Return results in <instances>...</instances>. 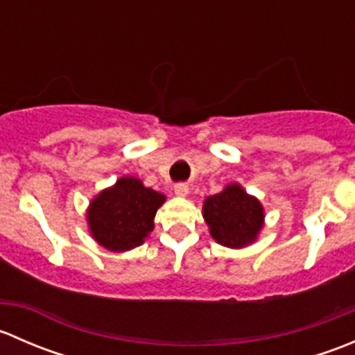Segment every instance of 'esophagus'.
<instances>
[{
    "label": "esophagus",
    "mask_w": 355,
    "mask_h": 355,
    "mask_svg": "<svg viewBox=\"0 0 355 355\" xmlns=\"http://www.w3.org/2000/svg\"><path fill=\"white\" fill-rule=\"evenodd\" d=\"M173 191L178 198H185V196L189 194V185L187 184H177L173 187Z\"/></svg>",
    "instance_id": "esophagus-1"
}]
</instances>
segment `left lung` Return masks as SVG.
Here are the masks:
<instances>
[{
	"label": "left lung",
	"mask_w": 355,
	"mask_h": 355,
	"mask_svg": "<svg viewBox=\"0 0 355 355\" xmlns=\"http://www.w3.org/2000/svg\"><path fill=\"white\" fill-rule=\"evenodd\" d=\"M204 221L218 244L241 249L252 244L264 223L263 204L239 184H230L209 196L202 206Z\"/></svg>",
	"instance_id": "8db88e82"
}]
</instances>
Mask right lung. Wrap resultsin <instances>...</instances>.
Listing matches in <instances>:
<instances>
[{
	"label": "right lung",
	"mask_w": 355,
	"mask_h": 355,
	"mask_svg": "<svg viewBox=\"0 0 355 355\" xmlns=\"http://www.w3.org/2000/svg\"><path fill=\"white\" fill-rule=\"evenodd\" d=\"M166 200L139 178L121 177L91 200L87 223L92 239L105 249L123 252L144 244L155 228L156 211Z\"/></svg>",
	"instance_id": "1"
}]
</instances>
